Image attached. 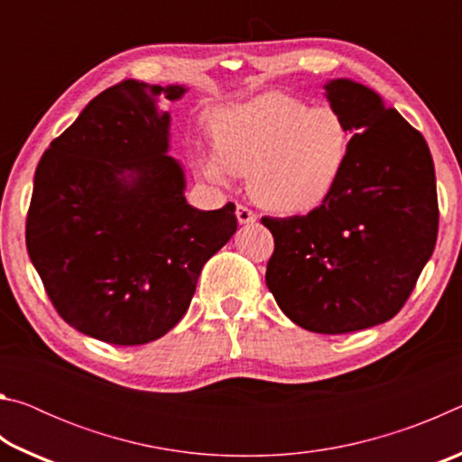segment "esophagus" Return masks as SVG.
I'll use <instances>...</instances> for the list:
<instances>
[{
	"label": "esophagus",
	"mask_w": 462,
	"mask_h": 462,
	"mask_svg": "<svg viewBox=\"0 0 462 462\" xmlns=\"http://www.w3.org/2000/svg\"><path fill=\"white\" fill-rule=\"evenodd\" d=\"M236 217H238L240 224H253V222H256V214L250 208H246V206H238L236 208Z\"/></svg>",
	"instance_id": "34e87169"
}]
</instances>
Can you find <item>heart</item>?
Masks as SVG:
<instances>
[{"instance_id":"b5f03b06","label":"heart","mask_w":462,"mask_h":462,"mask_svg":"<svg viewBox=\"0 0 462 462\" xmlns=\"http://www.w3.org/2000/svg\"><path fill=\"white\" fill-rule=\"evenodd\" d=\"M214 146L199 151L209 181L250 175V193L281 214H306L330 198L346 171L353 132L332 106L269 91L209 120Z\"/></svg>"}]
</instances>
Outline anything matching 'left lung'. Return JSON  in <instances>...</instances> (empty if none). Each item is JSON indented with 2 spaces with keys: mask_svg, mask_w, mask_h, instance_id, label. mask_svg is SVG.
Wrapping results in <instances>:
<instances>
[{
  "mask_svg": "<svg viewBox=\"0 0 462 462\" xmlns=\"http://www.w3.org/2000/svg\"><path fill=\"white\" fill-rule=\"evenodd\" d=\"M326 93L353 132L348 165L308 216L261 217L275 238L264 279L291 322L346 334L405 306L434 253L440 214L424 136L361 83L336 79Z\"/></svg>",
  "mask_w": 462,
  "mask_h": 462,
  "instance_id": "1",
  "label": "left lung"
}]
</instances>
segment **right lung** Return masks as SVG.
Returning a JSON list of instances; mask_svg holds the SVG:
<instances>
[{"mask_svg": "<svg viewBox=\"0 0 462 462\" xmlns=\"http://www.w3.org/2000/svg\"><path fill=\"white\" fill-rule=\"evenodd\" d=\"M183 93L138 81L101 91L36 167L30 261L59 316L101 342L165 336L238 228L232 201L212 212L185 201L183 171L165 154L169 114L156 101Z\"/></svg>", "mask_w": 462, "mask_h": 462, "instance_id": "1", "label": "right lung"}]
</instances>
